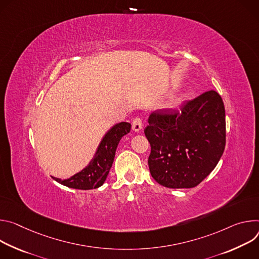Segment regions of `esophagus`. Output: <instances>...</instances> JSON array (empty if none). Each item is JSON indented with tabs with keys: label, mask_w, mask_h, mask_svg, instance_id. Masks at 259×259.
<instances>
[{
	"label": "esophagus",
	"mask_w": 259,
	"mask_h": 259,
	"mask_svg": "<svg viewBox=\"0 0 259 259\" xmlns=\"http://www.w3.org/2000/svg\"><path fill=\"white\" fill-rule=\"evenodd\" d=\"M142 127H143L142 120H141L139 117L135 118V119H134V121H133V124H132V128H133V131L138 133V132H140V131L142 130Z\"/></svg>",
	"instance_id": "esophagus-1"
}]
</instances>
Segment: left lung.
I'll use <instances>...</instances> for the list:
<instances>
[{
    "label": "left lung",
    "mask_w": 259,
    "mask_h": 259,
    "mask_svg": "<svg viewBox=\"0 0 259 259\" xmlns=\"http://www.w3.org/2000/svg\"><path fill=\"white\" fill-rule=\"evenodd\" d=\"M145 136L150 174L167 188H192L215 168L225 147V109L215 91L186 103L181 113L153 112Z\"/></svg>",
    "instance_id": "8db88e82"
}]
</instances>
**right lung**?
I'll return each mask as SVG.
<instances>
[{
	"label": "right lung",
	"mask_w": 259,
	"mask_h": 259,
	"mask_svg": "<svg viewBox=\"0 0 259 259\" xmlns=\"http://www.w3.org/2000/svg\"><path fill=\"white\" fill-rule=\"evenodd\" d=\"M131 123L124 121L113 125L103 137L90 163L79 173L64 180L52 178L62 185L74 189L89 190L99 188L106 181L119 142L123 136L131 132Z\"/></svg>",
	"instance_id": "obj_1"
}]
</instances>
